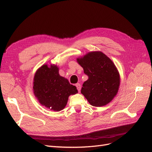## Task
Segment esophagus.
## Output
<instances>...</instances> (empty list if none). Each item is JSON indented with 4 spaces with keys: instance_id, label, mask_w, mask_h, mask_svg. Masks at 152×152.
Returning <instances> with one entry per match:
<instances>
[{
    "instance_id": "34e87169",
    "label": "esophagus",
    "mask_w": 152,
    "mask_h": 152,
    "mask_svg": "<svg viewBox=\"0 0 152 152\" xmlns=\"http://www.w3.org/2000/svg\"><path fill=\"white\" fill-rule=\"evenodd\" d=\"M75 86L77 87V90L79 91V92H80V89H81V86H80V84L79 83H77V84H75Z\"/></svg>"
}]
</instances>
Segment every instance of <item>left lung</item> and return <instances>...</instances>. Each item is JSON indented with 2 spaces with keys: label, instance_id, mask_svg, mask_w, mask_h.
<instances>
[{
  "label": "left lung",
  "instance_id": "1",
  "mask_svg": "<svg viewBox=\"0 0 152 152\" xmlns=\"http://www.w3.org/2000/svg\"><path fill=\"white\" fill-rule=\"evenodd\" d=\"M77 61L88 76L81 93L89 103L99 107L111 102L120 85L119 73L111 59L102 52H91Z\"/></svg>",
  "mask_w": 152,
  "mask_h": 152
}]
</instances>
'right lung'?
<instances>
[{"instance_id": "obj_1", "label": "right lung", "mask_w": 152, "mask_h": 152, "mask_svg": "<svg viewBox=\"0 0 152 152\" xmlns=\"http://www.w3.org/2000/svg\"><path fill=\"white\" fill-rule=\"evenodd\" d=\"M58 68L47 65L37 71L34 82V91L40 104L54 111L65 107L69 96L78 93L77 87L59 75Z\"/></svg>"}]
</instances>
